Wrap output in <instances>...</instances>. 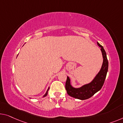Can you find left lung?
Here are the masks:
<instances>
[{
    "label": "left lung",
    "instance_id": "obj_1",
    "mask_svg": "<svg viewBox=\"0 0 123 123\" xmlns=\"http://www.w3.org/2000/svg\"><path fill=\"white\" fill-rule=\"evenodd\" d=\"M97 45L100 47L103 59L101 68L91 82L78 88L73 87L71 83L70 78L67 76L65 87L67 94L69 96L80 100H86L92 97L95 93L100 91L102 88L108 69V61L107 60V54L103 47L98 42Z\"/></svg>",
    "mask_w": 123,
    "mask_h": 123
}]
</instances>
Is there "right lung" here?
<instances>
[{
	"label": "right lung",
	"instance_id": "1",
	"mask_svg": "<svg viewBox=\"0 0 123 123\" xmlns=\"http://www.w3.org/2000/svg\"><path fill=\"white\" fill-rule=\"evenodd\" d=\"M49 87L48 88V89H47V91H46V93L45 94L43 95V97H46L47 95V94H48V91H49Z\"/></svg>",
	"mask_w": 123,
	"mask_h": 123
}]
</instances>
